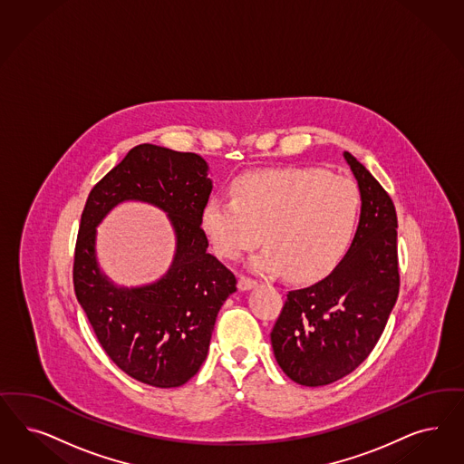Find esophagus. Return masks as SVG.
Segmentation results:
<instances>
[{"label":"esophagus","instance_id":"obj_1","mask_svg":"<svg viewBox=\"0 0 464 464\" xmlns=\"http://www.w3.org/2000/svg\"><path fill=\"white\" fill-rule=\"evenodd\" d=\"M256 286H257V282H256V280H253V278H249V276H240V290H251V288H256Z\"/></svg>","mask_w":464,"mask_h":464}]
</instances>
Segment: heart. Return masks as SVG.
I'll list each match as a JSON object with an SVG mask.
<instances>
[{
	"mask_svg": "<svg viewBox=\"0 0 464 464\" xmlns=\"http://www.w3.org/2000/svg\"><path fill=\"white\" fill-rule=\"evenodd\" d=\"M230 198L207 203L201 227L215 253L237 259L263 240L249 266L294 280L323 276L344 255L359 218L352 180L311 167H285L240 176Z\"/></svg>",
	"mask_w": 464,
	"mask_h": 464,
	"instance_id": "b5f03b06",
	"label": "heart"
}]
</instances>
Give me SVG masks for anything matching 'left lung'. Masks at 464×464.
<instances>
[{
  "instance_id": "1",
  "label": "left lung",
  "mask_w": 464,
  "mask_h": 464,
  "mask_svg": "<svg viewBox=\"0 0 464 464\" xmlns=\"http://www.w3.org/2000/svg\"><path fill=\"white\" fill-rule=\"evenodd\" d=\"M343 155L362 199L355 237L326 278L286 294L271 331L278 365L309 388L342 379L371 355L400 292L394 203L352 153Z\"/></svg>"
}]
</instances>
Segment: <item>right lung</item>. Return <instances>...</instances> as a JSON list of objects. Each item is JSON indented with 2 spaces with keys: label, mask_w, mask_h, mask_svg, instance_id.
<instances>
[{
  "label": "right lung",
  "mask_w": 464,
  "mask_h": 464,
  "mask_svg": "<svg viewBox=\"0 0 464 464\" xmlns=\"http://www.w3.org/2000/svg\"><path fill=\"white\" fill-rule=\"evenodd\" d=\"M208 165L191 151L143 143L90 191L73 261L76 299L92 329L122 372L153 388H178L207 359L217 314L237 290L236 275L209 255L201 228L211 193ZM138 198L169 213L179 246L155 285L121 289L94 259V227L118 202Z\"/></svg>",
  "instance_id": "1"
}]
</instances>
